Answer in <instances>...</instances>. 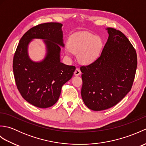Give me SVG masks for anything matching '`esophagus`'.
I'll return each mask as SVG.
<instances>
[{
    "mask_svg": "<svg viewBox=\"0 0 146 146\" xmlns=\"http://www.w3.org/2000/svg\"><path fill=\"white\" fill-rule=\"evenodd\" d=\"M80 74H81V71H80L78 68H76L75 71V72H74V75L75 76H78L80 75Z\"/></svg>",
    "mask_w": 146,
    "mask_h": 146,
    "instance_id": "esophagus-1",
    "label": "esophagus"
}]
</instances>
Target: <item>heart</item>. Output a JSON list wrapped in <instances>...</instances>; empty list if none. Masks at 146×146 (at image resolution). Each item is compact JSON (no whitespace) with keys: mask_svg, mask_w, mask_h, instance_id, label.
I'll return each mask as SVG.
<instances>
[{"mask_svg":"<svg viewBox=\"0 0 146 146\" xmlns=\"http://www.w3.org/2000/svg\"><path fill=\"white\" fill-rule=\"evenodd\" d=\"M102 47L100 37L91 33H82L71 36L68 42V50L78 54L80 63L88 64L94 62L99 55Z\"/></svg>","mask_w":146,"mask_h":146,"instance_id":"obj_1","label":"heart"}]
</instances>
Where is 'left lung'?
Wrapping results in <instances>:
<instances>
[{
	"label": "left lung",
	"mask_w": 146,
	"mask_h": 146,
	"mask_svg": "<svg viewBox=\"0 0 146 146\" xmlns=\"http://www.w3.org/2000/svg\"><path fill=\"white\" fill-rule=\"evenodd\" d=\"M108 38L94 63L81 66V95L90 109L113 107L131 91L137 66V54L127 38L115 29H106Z\"/></svg>",
	"instance_id": "obj_1"
}]
</instances>
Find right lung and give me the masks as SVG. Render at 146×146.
<instances>
[{
	"label": "right lung",
	"instance_id": "add662e5",
	"mask_svg": "<svg viewBox=\"0 0 146 146\" xmlns=\"http://www.w3.org/2000/svg\"><path fill=\"white\" fill-rule=\"evenodd\" d=\"M63 24H41L32 27L20 39L13 59L15 83L22 97L39 108L54 105L61 88L72 77L76 68L60 61L61 47H64ZM42 39L46 53L42 61L34 62L28 54V46L33 39Z\"/></svg>",
	"mask_w": 146,
	"mask_h": 146
}]
</instances>
